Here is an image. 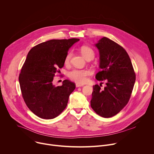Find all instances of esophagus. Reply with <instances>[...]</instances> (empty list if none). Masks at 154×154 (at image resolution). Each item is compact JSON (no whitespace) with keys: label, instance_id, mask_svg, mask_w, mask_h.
<instances>
[{"label":"esophagus","instance_id":"1","mask_svg":"<svg viewBox=\"0 0 154 154\" xmlns=\"http://www.w3.org/2000/svg\"><path fill=\"white\" fill-rule=\"evenodd\" d=\"M75 86H76V87H77V88H79V87H81V86H84V85H83V84H80V83H77L76 84H75Z\"/></svg>","mask_w":154,"mask_h":154}]
</instances>
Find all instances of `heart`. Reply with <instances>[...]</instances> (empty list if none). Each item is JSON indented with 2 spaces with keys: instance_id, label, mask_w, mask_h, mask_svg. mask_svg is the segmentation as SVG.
I'll return each mask as SVG.
<instances>
[{
  "instance_id": "1",
  "label": "heart",
  "mask_w": 154,
  "mask_h": 154,
  "mask_svg": "<svg viewBox=\"0 0 154 154\" xmlns=\"http://www.w3.org/2000/svg\"><path fill=\"white\" fill-rule=\"evenodd\" d=\"M80 53L83 57L87 60H92L94 57V51L90 47L83 46L80 49ZM72 56L71 52H68L66 55L64 63L65 64H68ZM90 74V71L88 69H73L70 71L68 74L69 79L75 82L79 83H83L87 80V77Z\"/></svg>"
}]
</instances>
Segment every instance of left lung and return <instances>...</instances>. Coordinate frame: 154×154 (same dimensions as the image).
<instances>
[{"label": "left lung", "instance_id": "8db88e82", "mask_svg": "<svg viewBox=\"0 0 154 154\" xmlns=\"http://www.w3.org/2000/svg\"><path fill=\"white\" fill-rule=\"evenodd\" d=\"M99 52L97 80H105L101 89L93 86L91 106L99 116L110 118L127 104L132 92L136 76L130 58L125 50L113 41L103 37L95 45Z\"/></svg>", "mask_w": 154, "mask_h": 154}]
</instances>
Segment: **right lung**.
Returning a JSON list of instances; mask_svg holds the SVG:
<instances>
[{
  "label": "right lung",
  "mask_w": 154,
  "mask_h": 154,
  "mask_svg": "<svg viewBox=\"0 0 154 154\" xmlns=\"http://www.w3.org/2000/svg\"><path fill=\"white\" fill-rule=\"evenodd\" d=\"M80 39H51L30 49L21 69L19 82L22 96L30 110L37 116L51 119L66 107L75 85L64 80L60 86L52 82L69 48Z\"/></svg>",
  "instance_id": "obj_1"
}]
</instances>
